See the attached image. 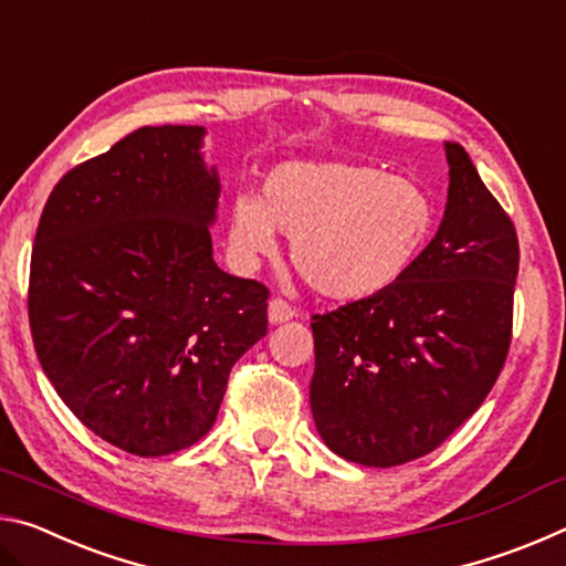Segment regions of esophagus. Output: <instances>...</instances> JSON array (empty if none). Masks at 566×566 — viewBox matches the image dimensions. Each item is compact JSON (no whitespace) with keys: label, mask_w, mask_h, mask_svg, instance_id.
<instances>
[{"label":"esophagus","mask_w":566,"mask_h":566,"mask_svg":"<svg viewBox=\"0 0 566 566\" xmlns=\"http://www.w3.org/2000/svg\"><path fill=\"white\" fill-rule=\"evenodd\" d=\"M294 310L284 300H272L270 302V322L272 324H282V322H290L294 317Z\"/></svg>","instance_id":"1"}]
</instances>
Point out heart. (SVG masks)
Here are the masks:
<instances>
[{
  "instance_id": "obj_1",
  "label": "heart",
  "mask_w": 566,
  "mask_h": 566,
  "mask_svg": "<svg viewBox=\"0 0 566 566\" xmlns=\"http://www.w3.org/2000/svg\"><path fill=\"white\" fill-rule=\"evenodd\" d=\"M437 229V207L417 181L359 161H286L264 179L262 199L239 195L232 242L247 260L272 256L276 232L314 292L359 302L415 270Z\"/></svg>"
}]
</instances>
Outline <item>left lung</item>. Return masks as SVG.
<instances>
[{
  "label": "left lung",
  "mask_w": 566,
  "mask_h": 566,
  "mask_svg": "<svg viewBox=\"0 0 566 566\" xmlns=\"http://www.w3.org/2000/svg\"><path fill=\"white\" fill-rule=\"evenodd\" d=\"M444 219L405 280L314 314V424L334 454L397 467L474 415L512 342L520 242L512 219L447 142Z\"/></svg>",
  "instance_id": "left-lung-1"
}]
</instances>
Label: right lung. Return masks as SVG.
I'll use <instances>...</instances> for the list:
<instances>
[{"label": "right lung", "instance_id": "right-lung-1", "mask_svg": "<svg viewBox=\"0 0 566 566\" xmlns=\"http://www.w3.org/2000/svg\"><path fill=\"white\" fill-rule=\"evenodd\" d=\"M205 127H142L56 181L36 227L30 327L72 415L137 457L212 429L234 361L266 334L270 290L212 256Z\"/></svg>", "mask_w": 566, "mask_h": 566}]
</instances>
